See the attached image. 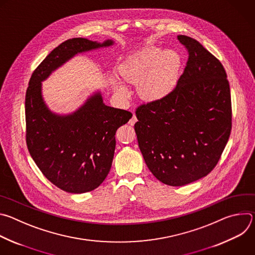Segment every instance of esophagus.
Here are the masks:
<instances>
[{
    "label": "esophagus",
    "mask_w": 255,
    "mask_h": 255,
    "mask_svg": "<svg viewBox=\"0 0 255 255\" xmlns=\"http://www.w3.org/2000/svg\"><path fill=\"white\" fill-rule=\"evenodd\" d=\"M136 122H137V118H136V116H135V115H133V116H132V118L129 120V124H130L131 126H133Z\"/></svg>",
    "instance_id": "34e87169"
}]
</instances>
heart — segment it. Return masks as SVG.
I'll list each match as a JSON object with an SVG mask.
<instances>
[{"label": "heart", "instance_id": "obj_1", "mask_svg": "<svg viewBox=\"0 0 255 255\" xmlns=\"http://www.w3.org/2000/svg\"><path fill=\"white\" fill-rule=\"evenodd\" d=\"M180 68V56L174 50L163 51L159 47L145 48L127 58L119 67L122 80L138 85L141 98L155 101L167 96L174 88ZM114 88L121 96L128 94L121 83L115 81Z\"/></svg>", "mask_w": 255, "mask_h": 255}]
</instances>
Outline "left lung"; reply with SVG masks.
I'll return each mask as SVG.
<instances>
[{
    "label": "left lung",
    "mask_w": 255,
    "mask_h": 255,
    "mask_svg": "<svg viewBox=\"0 0 255 255\" xmlns=\"http://www.w3.org/2000/svg\"><path fill=\"white\" fill-rule=\"evenodd\" d=\"M189 59L176 87L136 109L134 125L143 158L161 183L180 187L213 170L232 127L229 82L222 63L185 35Z\"/></svg>",
    "instance_id": "1"
}]
</instances>
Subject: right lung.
I'll return each instance as SVG.
<instances>
[{
  "instance_id": "1",
  "label": "right lung",
  "mask_w": 255,
  "mask_h": 255,
  "mask_svg": "<svg viewBox=\"0 0 255 255\" xmlns=\"http://www.w3.org/2000/svg\"><path fill=\"white\" fill-rule=\"evenodd\" d=\"M114 44L72 38L54 48L34 70L25 98L26 142L44 176L60 190L83 194L97 189L111 169L117 129L132 113L104 104L100 92L77 111L51 112L42 97V82L75 55Z\"/></svg>"
}]
</instances>
